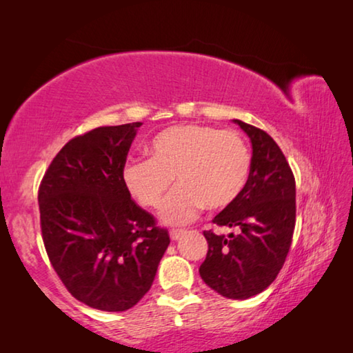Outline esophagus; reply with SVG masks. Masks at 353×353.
Here are the masks:
<instances>
[{
	"label": "esophagus",
	"instance_id": "34e87169",
	"mask_svg": "<svg viewBox=\"0 0 353 353\" xmlns=\"http://www.w3.org/2000/svg\"><path fill=\"white\" fill-rule=\"evenodd\" d=\"M183 234H185V230H171V232H170V236H171L172 241H176V240H179V238H181Z\"/></svg>",
	"mask_w": 353,
	"mask_h": 353
}]
</instances>
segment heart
<instances>
[{"instance_id":"heart-1","label":"heart","mask_w":353,"mask_h":353,"mask_svg":"<svg viewBox=\"0 0 353 353\" xmlns=\"http://www.w3.org/2000/svg\"><path fill=\"white\" fill-rule=\"evenodd\" d=\"M249 172L250 152L240 134L183 124L155 135L149 157L130 159L123 177L130 194L146 207H157L176 177L179 187L159 214L165 224L181 225L205 205H230L246 187Z\"/></svg>"}]
</instances>
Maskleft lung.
<instances>
[{
	"instance_id": "1",
	"label": "left lung",
	"mask_w": 353,
	"mask_h": 353,
	"mask_svg": "<svg viewBox=\"0 0 353 353\" xmlns=\"http://www.w3.org/2000/svg\"><path fill=\"white\" fill-rule=\"evenodd\" d=\"M252 145L249 179L241 194L213 223L238 234L204 232L208 252L199 268L218 294L244 301L265 291L282 270L296 224V182L283 152L265 130L234 119Z\"/></svg>"
}]
</instances>
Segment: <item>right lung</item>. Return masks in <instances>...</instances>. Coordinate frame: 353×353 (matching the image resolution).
<instances>
[{"label": "right lung", "mask_w": 353, "mask_h": 353, "mask_svg": "<svg viewBox=\"0 0 353 353\" xmlns=\"http://www.w3.org/2000/svg\"><path fill=\"white\" fill-rule=\"evenodd\" d=\"M141 123L93 129L65 145L39 190L41 236L77 301L126 312L151 288L168 230L130 198L123 170Z\"/></svg>", "instance_id": "right-lung-1"}]
</instances>
